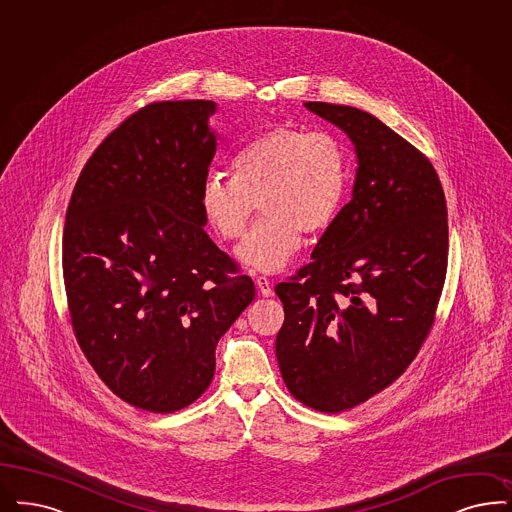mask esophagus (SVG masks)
<instances>
[{
    "instance_id": "obj_1",
    "label": "esophagus",
    "mask_w": 512,
    "mask_h": 512,
    "mask_svg": "<svg viewBox=\"0 0 512 512\" xmlns=\"http://www.w3.org/2000/svg\"><path fill=\"white\" fill-rule=\"evenodd\" d=\"M256 284H258V288H260V292H262V296L265 298H269V296H273V283L267 279V277H256Z\"/></svg>"
}]
</instances>
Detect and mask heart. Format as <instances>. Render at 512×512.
<instances>
[{
    "label": "heart",
    "mask_w": 512,
    "mask_h": 512,
    "mask_svg": "<svg viewBox=\"0 0 512 512\" xmlns=\"http://www.w3.org/2000/svg\"><path fill=\"white\" fill-rule=\"evenodd\" d=\"M231 165L233 174L205 178L201 209L222 239L237 241L260 203L265 216L237 250L243 264L260 271L286 265L302 233L330 228L349 186L347 152L328 131L269 129L250 140Z\"/></svg>",
    "instance_id": "1"
}]
</instances>
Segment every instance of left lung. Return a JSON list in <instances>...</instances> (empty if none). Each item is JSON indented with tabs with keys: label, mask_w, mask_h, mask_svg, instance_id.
I'll return each instance as SVG.
<instances>
[{
	"label": "left lung",
	"mask_w": 512,
	"mask_h": 512,
	"mask_svg": "<svg viewBox=\"0 0 512 512\" xmlns=\"http://www.w3.org/2000/svg\"><path fill=\"white\" fill-rule=\"evenodd\" d=\"M305 108L347 133L359 169L313 260L275 286V353L292 397L338 414L397 381L427 340L448 267V209L431 161L378 117Z\"/></svg>",
	"instance_id": "8db88e82"
}]
</instances>
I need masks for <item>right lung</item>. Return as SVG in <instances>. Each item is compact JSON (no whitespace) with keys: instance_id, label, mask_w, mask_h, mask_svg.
Wrapping results in <instances>:
<instances>
[{"instance_id":"1","label":"right lung","mask_w":512,"mask_h":512,"mask_svg":"<svg viewBox=\"0 0 512 512\" xmlns=\"http://www.w3.org/2000/svg\"><path fill=\"white\" fill-rule=\"evenodd\" d=\"M214 112L210 100H165L129 115L85 163L66 210L77 343L114 395L153 414L209 389L218 340L256 296L203 228Z\"/></svg>"}]
</instances>
